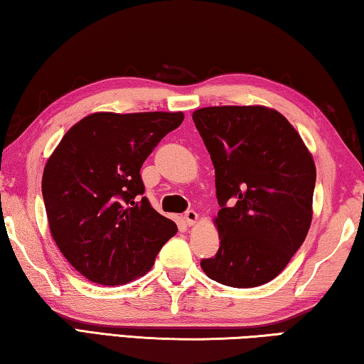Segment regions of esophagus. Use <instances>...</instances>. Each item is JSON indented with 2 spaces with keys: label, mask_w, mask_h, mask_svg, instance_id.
I'll use <instances>...</instances> for the list:
<instances>
[{
  "label": "esophagus",
  "mask_w": 364,
  "mask_h": 364,
  "mask_svg": "<svg viewBox=\"0 0 364 364\" xmlns=\"http://www.w3.org/2000/svg\"><path fill=\"white\" fill-rule=\"evenodd\" d=\"M183 219H186L187 225L192 227V225L196 224V220H198V213L193 211V209H190V211H187L186 214H183Z\"/></svg>",
  "instance_id": "34e87169"
}]
</instances>
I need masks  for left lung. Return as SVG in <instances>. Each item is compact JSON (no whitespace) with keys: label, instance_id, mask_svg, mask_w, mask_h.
Wrapping results in <instances>:
<instances>
[{"label":"left lung","instance_id":"left-lung-1","mask_svg":"<svg viewBox=\"0 0 364 364\" xmlns=\"http://www.w3.org/2000/svg\"><path fill=\"white\" fill-rule=\"evenodd\" d=\"M196 129L215 169L220 246L201 260L206 275L232 288L272 282L302 246L311 224L316 168L282 113L262 105L205 107Z\"/></svg>","mask_w":364,"mask_h":364}]
</instances>
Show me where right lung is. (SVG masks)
Here are the masks:
<instances>
[{
    "instance_id": "right-lung-1",
    "label": "right lung",
    "mask_w": 364,
    "mask_h": 364,
    "mask_svg": "<svg viewBox=\"0 0 364 364\" xmlns=\"http://www.w3.org/2000/svg\"><path fill=\"white\" fill-rule=\"evenodd\" d=\"M182 112H97L70 127L43 172L49 230L75 270L102 286L144 277L177 225L150 206L146 156Z\"/></svg>"
}]
</instances>
